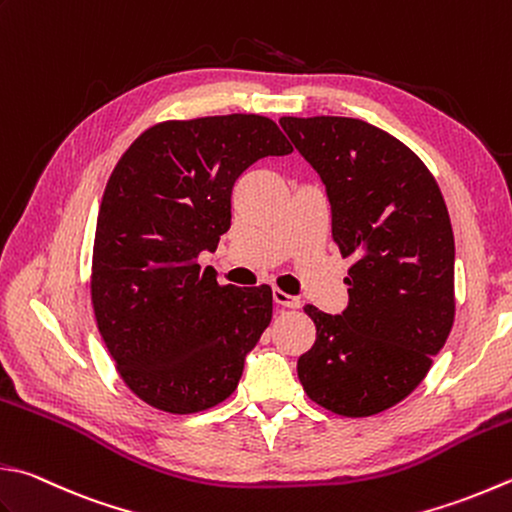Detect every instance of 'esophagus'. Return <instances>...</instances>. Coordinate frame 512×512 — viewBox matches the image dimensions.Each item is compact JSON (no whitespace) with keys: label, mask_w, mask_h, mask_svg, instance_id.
<instances>
[{"label":"esophagus","mask_w":512,"mask_h":512,"mask_svg":"<svg viewBox=\"0 0 512 512\" xmlns=\"http://www.w3.org/2000/svg\"><path fill=\"white\" fill-rule=\"evenodd\" d=\"M274 303L281 307H287V310H296V307H301V298L285 294L283 289H274Z\"/></svg>","instance_id":"1"}]
</instances>
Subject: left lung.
Instances as JSON below:
<instances>
[{"instance_id": "8db88e82", "label": "left lung", "mask_w": 512, "mask_h": 512, "mask_svg": "<svg viewBox=\"0 0 512 512\" xmlns=\"http://www.w3.org/2000/svg\"><path fill=\"white\" fill-rule=\"evenodd\" d=\"M321 176L332 238L354 258L343 314L305 305L316 341L298 379L318 406L370 417L428 374L455 321V236L437 180L406 144L354 118H281Z\"/></svg>"}]
</instances>
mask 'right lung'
Instances as JSON below:
<instances>
[{"label":"right lung","instance_id":"add662e5","mask_svg":"<svg viewBox=\"0 0 512 512\" xmlns=\"http://www.w3.org/2000/svg\"><path fill=\"white\" fill-rule=\"evenodd\" d=\"M292 144L252 113L153 124L106 182L91 301L122 381L149 406L194 414L223 403L272 321V287L218 285L200 252L231 225L240 173Z\"/></svg>","mask_w":512,"mask_h":512}]
</instances>
